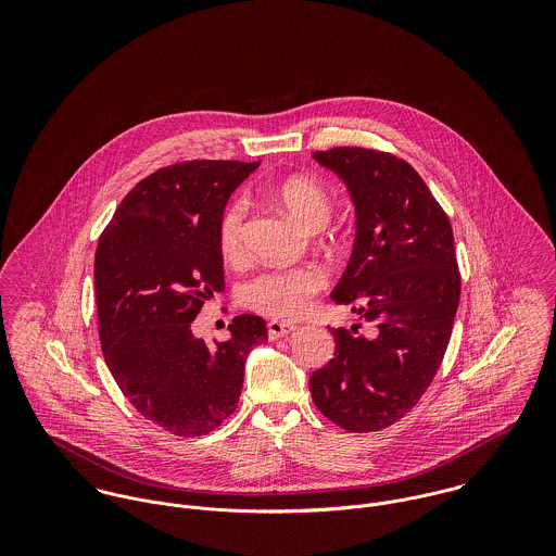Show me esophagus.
Returning <instances> with one entry per match:
<instances>
[{"label": "esophagus", "mask_w": 556, "mask_h": 556, "mask_svg": "<svg viewBox=\"0 0 556 556\" xmlns=\"http://www.w3.org/2000/svg\"><path fill=\"white\" fill-rule=\"evenodd\" d=\"M298 329L295 323H289V320H269L267 323V336L269 340H278V338H285L289 333H293Z\"/></svg>", "instance_id": "34e87169"}]
</instances>
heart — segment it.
Here are the masks:
<instances>
[{
    "instance_id": "1",
    "label": "heart",
    "mask_w": 556,
    "mask_h": 556,
    "mask_svg": "<svg viewBox=\"0 0 556 556\" xmlns=\"http://www.w3.org/2000/svg\"><path fill=\"white\" fill-rule=\"evenodd\" d=\"M280 205L311 233L320 231L331 216V199L323 186L306 177L289 179L278 190ZM248 201L236 199L220 220V248L225 256L238 258L243 252V220ZM325 276L315 265L271 267L252 276L241 287V302L267 317L293 318L302 315L311 298L323 287Z\"/></svg>"
}]
</instances>
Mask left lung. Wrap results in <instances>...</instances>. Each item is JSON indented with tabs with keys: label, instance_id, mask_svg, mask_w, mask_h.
Here are the masks:
<instances>
[{
	"label": "left lung",
	"instance_id": "8db88e82",
	"mask_svg": "<svg viewBox=\"0 0 556 556\" xmlns=\"http://www.w3.org/2000/svg\"><path fill=\"white\" fill-rule=\"evenodd\" d=\"M355 207L353 250L331 300L375 325L331 329L336 351L311 375L318 410L351 432L388 428L432 383L460 302L454 233L417 170L392 154L333 148L313 154Z\"/></svg>",
	"mask_w": 556,
	"mask_h": 556
}]
</instances>
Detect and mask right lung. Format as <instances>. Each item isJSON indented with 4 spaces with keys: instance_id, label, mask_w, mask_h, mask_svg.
Masks as SVG:
<instances>
[{
    "instance_id": "obj_1",
    "label": "right lung",
    "mask_w": 556,
    "mask_h": 556,
    "mask_svg": "<svg viewBox=\"0 0 556 556\" xmlns=\"http://www.w3.org/2000/svg\"><path fill=\"white\" fill-rule=\"evenodd\" d=\"M261 162L192 160L139 181L98 239L93 293L104 362L130 404L177 437L218 428L238 406L265 320L239 315L225 342L192 331L225 291L220 220Z\"/></svg>"
}]
</instances>
